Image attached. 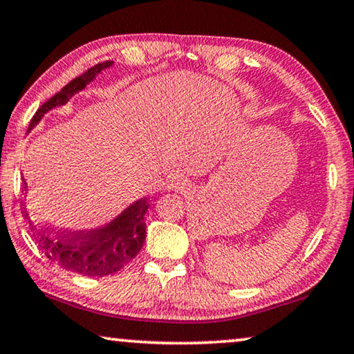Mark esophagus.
<instances>
[{
  "instance_id": "1",
  "label": "esophagus",
  "mask_w": 354,
  "mask_h": 354,
  "mask_svg": "<svg viewBox=\"0 0 354 354\" xmlns=\"http://www.w3.org/2000/svg\"><path fill=\"white\" fill-rule=\"evenodd\" d=\"M186 186H187V183L181 178H173L170 184H168V187L170 189H186Z\"/></svg>"
}]
</instances>
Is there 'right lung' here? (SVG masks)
<instances>
[{"label":"right lung","mask_w":354,"mask_h":354,"mask_svg":"<svg viewBox=\"0 0 354 354\" xmlns=\"http://www.w3.org/2000/svg\"><path fill=\"white\" fill-rule=\"evenodd\" d=\"M112 61H106L88 68L82 75L73 78L61 91L48 99L38 109L32 120L28 131L38 125L39 120L49 111L64 106L72 96L86 88L96 75L112 66ZM24 192L27 194V183L24 181ZM149 208L147 198H139L128 205L125 210L104 226L89 231L57 232L43 225H38L28 213L27 203L24 202V216L30 225V232L49 260L57 263L64 270L77 272L88 277H104L120 271L129 265L146 242V223L144 215Z\"/></svg>","instance_id":"add662e5"}]
</instances>
